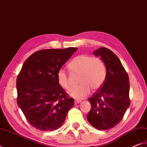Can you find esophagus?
<instances>
[{
    "label": "esophagus",
    "instance_id": "esophagus-1",
    "mask_svg": "<svg viewBox=\"0 0 147 147\" xmlns=\"http://www.w3.org/2000/svg\"><path fill=\"white\" fill-rule=\"evenodd\" d=\"M81 100H75L74 103H75V104H77L81 103Z\"/></svg>",
    "mask_w": 147,
    "mask_h": 147
}]
</instances>
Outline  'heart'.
<instances>
[{"label":"heart","mask_w":147,"mask_h":147,"mask_svg":"<svg viewBox=\"0 0 147 147\" xmlns=\"http://www.w3.org/2000/svg\"><path fill=\"white\" fill-rule=\"evenodd\" d=\"M73 74H79V86L71 88L68 93L73 98L81 100L89 95L91 88L99 89L106 79V66L101 58L81 54L75 57L68 64ZM58 84L65 90H68L70 82L67 73L63 69L57 71Z\"/></svg>","instance_id":"heart-1"}]
</instances>
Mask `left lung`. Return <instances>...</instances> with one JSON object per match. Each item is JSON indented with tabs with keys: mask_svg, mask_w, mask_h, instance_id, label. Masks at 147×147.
<instances>
[{
	"mask_svg": "<svg viewBox=\"0 0 147 147\" xmlns=\"http://www.w3.org/2000/svg\"><path fill=\"white\" fill-rule=\"evenodd\" d=\"M106 66L103 84L88 99L91 108L87 115L89 123L98 130H108L122 120L130 106L129 76L119 58L106 47L93 52Z\"/></svg>",
	"mask_w": 147,
	"mask_h": 147,
	"instance_id": "1",
	"label": "left lung"
}]
</instances>
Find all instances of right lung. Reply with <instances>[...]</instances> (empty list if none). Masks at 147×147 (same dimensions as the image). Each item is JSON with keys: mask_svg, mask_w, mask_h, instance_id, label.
Masks as SVG:
<instances>
[{"mask_svg": "<svg viewBox=\"0 0 147 147\" xmlns=\"http://www.w3.org/2000/svg\"><path fill=\"white\" fill-rule=\"evenodd\" d=\"M77 50H41L22 66L16 79L17 103L28 122L36 129H58L74 106V98H69L58 84L57 74Z\"/></svg>", "mask_w": 147, "mask_h": 147, "instance_id": "obj_1", "label": "right lung"}]
</instances>
